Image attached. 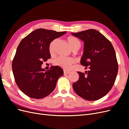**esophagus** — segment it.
I'll use <instances>...</instances> for the list:
<instances>
[{
  "instance_id": "1",
  "label": "esophagus",
  "mask_w": 129,
  "mask_h": 129,
  "mask_svg": "<svg viewBox=\"0 0 129 129\" xmlns=\"http://www.w3.org/2000/svg\"><path fill=\"white\" fill-rule=\"evenodd\" d=\"M63 73L64 74H68L70 73V72L68 71H66V70H64L63 71Z\"/></svg>"
}]
</instances>
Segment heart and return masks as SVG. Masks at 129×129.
Masks as SVG:
<instances>
[{"label": "heart", "mask_w": 129, "mask_h": 129, "mask_svg": "<svg viewBox=\"0 0 129 129\" xmlns=\"http://www.w3.org/2000/svg\"><path fill=\"white\" fill-rule=\"evenodd\" d=\"M67 41L71 47V48L74 50H79L81 47V43L78 39L74 37H69L67 38ZM54 41L51 42L49 46V50L50 52L53 51V47L54 45ZM74 62V60L72 58L65 57V56H59L56 58L55 60V63L57 66L63 68L64 69H67L71 67V65Z\"/></svg>", "instance_id": "obj_1"}]
</instances>
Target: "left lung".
<instances>
[{
  "label": "left lung",
  "mask_w": 129,
  "mask_h": 129,
  "mask_svg": "<svg viewBox=\"0 0 129 129\" xmlns=\"http://www.w3.org/2000/svg\"><path fill=\"white\" fill-rule=\"evenodd\" d=\"M73 36L84 42L81 64L84 73L77 72L79 79L73 84L74 90L88 101L98 100L111 89L118 73V63L114 47L110 41L98 30L90 29Z\"/></svg>",
  "instance_id": "1"
}]
</instances>
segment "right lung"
Wrapping results in <instances>:
<instances>
[{
  "instance_id": "add662e5",
  "label": "right lung",
  "mask_w": 129,
  "mask_h": 129,
  "mask_svg": "<svg viewBox=\"0 0 129 129\" xmlns=\"http://www.w3.org/2000/svg\"><path fill=\"white\" fill-rule=\"evenodd\" d=\"M66 32L39 28L23 39L18 46L12 62L13 73L19 88L30 98L41 99L49 95L63 75L58 66L45 71L41 65L50 57L51 42Z\"/></svg>"
}]
</instances>
